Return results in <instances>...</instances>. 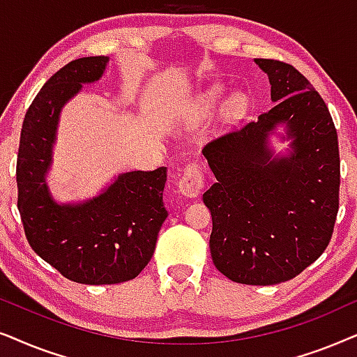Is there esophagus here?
I'll list each match as a JSON object with an SVG mask.
<instances>
[{
  "label": "esophagus",
  "mask_w": 357,
  "mask_h": 357,
  "mask_svg": "<svg viewBox=\"0 0 357 357\" xmlns=\"http://www.w3.org/2000/svg\"><path fill=\"white\" fill-rule=\"evenodd\" d=\"M178 189L184 197L194 199L201 196L204 189V174L201 168H199V165L191 163L184 168L181 179L178 183Z\"/></svg>",
  "instance_id": "esophagus-1"
}]
</instances>
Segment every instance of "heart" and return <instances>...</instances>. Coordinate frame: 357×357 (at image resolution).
Segmentation results:
<instances>
[{
    "label": "heart",
    "instance_id": "b5f03b06",
    "mask_svg": "<svg viewBox=\"0 0 357 357\" xmlns=\"http://www.w3.org/2000/svg\"><path fill=\"white\" fill-rule=\"evenodd\" d=\"M223 98V89L218 86L208 88L207 91H204L197 99L196 104V112L201 117H211L213 112L217 111V107L220 106ZM246 109V99L243 94L236 93L234 96L228 98V101L223 106V117L228 121H234V119L240 117Z\"/></svg>",
    "mask_w": 357,
    "mask_h": 357
}]
</instances>
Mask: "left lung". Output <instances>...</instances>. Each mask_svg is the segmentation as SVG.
I'll return each instance as SVG.
<instances>
[{"label":"left lung","instance_id":"1","mask_svg":"<svg viewBox=\"0 0 357 357\" xmlns=\"http://www.w3.org/2000/svg\"><path fill=\"white\" fill-rule=\"evenodd\" d=\"M255 63L268 75L275 104L204 146L217 183L202 199L212 213L215 268L234 282L273 286L301 274L330 243L340 150L330 111L305 76L278 60ZM271 136L289 142L286 154L275 153Z\"/></svg>","mask_w":357,"mask_h":357}]
</instances>
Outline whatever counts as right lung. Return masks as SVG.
Segmentation results:
<instances>
[{
  "mask_svg": "<svg viewBox=\"0 0 357 357\" xmlns=\"http://www.w3.org/2000/svg\"><path fill=\"white\" fill-rule=\"evenodd\" d=\"M109 56H83L52 76L26 112L17 153V208L32 250L73 282L130 281L149 264L168 211L166 168L119 174L98 196L56 202L47 174L60 112L83 84L96 83Z\"/></svg>",
  "mask_w": 357,
  "mask_h": 357,
  "instance_id": "1",
  "label": "right lung"
}]
</instances>
